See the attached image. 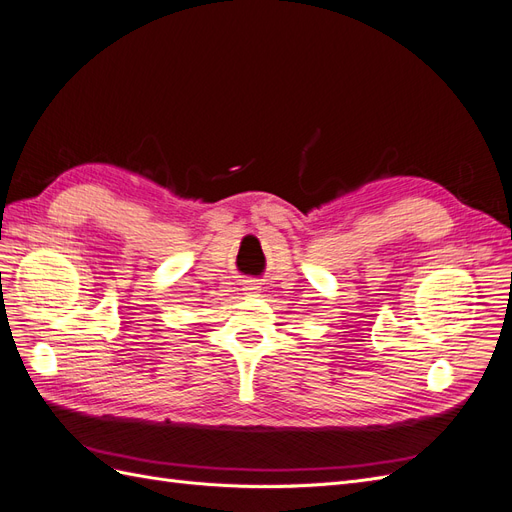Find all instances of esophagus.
I'll list each match as a JSON object with an SVG mask.
<instances>
[{
	"label": "esophagus",
	"instance_id": "1",
	"mask_svg": "<svg viewBox=\"0 0 512 512\" xmlns=\"http://www.w3.org/2000/svg\"><path fill=\"white\" fill-rule=\"evenodd\" d=\"M241 290H243V294H256L260 290V286L254 280H247L241 284Z\"/></svg>",
	"mask_w": 512,
	"mask_h": 512
}]
</instances>
